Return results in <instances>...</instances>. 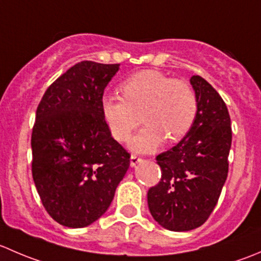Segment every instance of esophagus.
Segmentation results:
<instances>
[{
	"label": "esophagus",
	"mask_w": 261,
	"mask_h": 261,
	"mask_svg": "<svg viewBox=\"0 0 261 261\" xmlns=\"http://www.w3.org/2000/svg\"><path fill=\"white\" fill-rule=\"evenodd\" d=\"M141 162H143V159H141V158L136 156V155H131V158H130V165H131V167H136V165H138L139 163H141Z\"/></svg>",
	"instance_id": "obj_1"
}]
</instances>
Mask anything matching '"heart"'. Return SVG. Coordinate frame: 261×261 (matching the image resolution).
I'll return each mask as SVG.
<instances>
[{"instance_id":"1","label":"heart","mask_w":261,"mask_h":261,"mask_svg":"<svg viewBox=\"0 0 261 261\" xmlns=\"http://www.w3.org/2000/svg\"><path fill=\"white\" fill-rule=\"evenodd\" d=\"M123 98L105 96L101 110L117 141H125L143 116L145 127L128 140L135 152H151L168 139L181 140L191 131L197 116V97L187 82L172 80L159 70H141L121 86Z\"/></svg>"}]
</instances>
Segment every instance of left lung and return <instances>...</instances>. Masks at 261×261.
Here are the masks:
<instances>
[{"label":"left lung","mask_w":261,"mask_h":261,"mask_svg":"<svg viewBox=\"0 0 261 261\" xmlns=\"http://www.w3.org/2000/svg\"><path fill=\"white\" fill-rule=\"evenodd\" d=\"M197 97L191 131L156 156L162 178L147 192L154 220L170 231H191L203 225L217 204L228 173L232 131L226 103L199 75L191 78Z\"/></svg>","instance_id":"8db88e82"}]
</instances>
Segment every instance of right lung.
<instances>
[{"label":"right lung","instance_id":"right-lung-1","mask_svg":"<svg viewBox=\"0 0 261 261\" xmlns=\"http://www.w3.org/2000/svg\"><path fill=\"white\" fill-rule=\"evenodd\" d=\"M120 64L77 63L46 89L31 135L33 178L46 212L65 227L98 220L130 167L101 110Z\"/></svg>","mask_w":261,"mask_h":261}]
</instances>
